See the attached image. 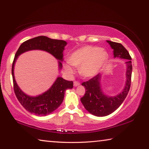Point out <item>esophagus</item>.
<instances>
[{
    "mask_svg": "<svg viewBox=\"0 0 149 149\" xmlns=\"http://www.w3.org/2000/svg\"><path fill=\"white\" fill-rule=\"evenodd\" d=\"M80 85V84L78 81H75L74 82V85L75 87H77V86H79V85Z\"/></svg>",
    "mask_w": 149,
    "mask_h": 149,
    "instance_id": "1",
    "label": "esophagus"
}]
</instances>
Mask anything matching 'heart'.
I'll use <instances>...</instances> for the list:
<instances>
[{
    "instance_id": "b5f03b06",
    "label": "heart",
    "mask_w": 149,
    "mask_h": 149,
    "mask_svg": "<svg viewBox=\"0 0 149 149\" xmlns=\"http://www.w3.org/2000/svg\"><path fill=\"white\" fill-rule=\"evenodd\" d=\"M108 58L107 51L97 47L84 46L75 50L70 54L68 61L64 63V68L67 74L72 75L74 67H79L80 74L85 77L95 76L100 72Z\"/></svg>"
}]
</instances>
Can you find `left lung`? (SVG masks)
<instances>
[{"label": "left lung", "mask_w": 149, "mask_h": 149, "mask_svg": "<svg viewBox=\"0 0 149 149\" xmlns=\"http://www.w3.org/2000/svg\"><path fill=\"white\" fill-rule=\"evenodd\" d=\"M112 49L114 50V57L120 58L127 60L126 65V83L124 89L122 93L114 97H109L104 94L100 84L101 75L97 74L87 81L82 83L84 86L85 93L83 97L81 98L83 105L85 109L91 114L96 116H106L119 108L122 104L123 100L127 97L131 86L132 80V58L129 52L122 44L118 42L107 41Z\"/></svg>", "instance_id": "8db88e82"}]
</instances>
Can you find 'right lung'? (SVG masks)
Wrapping results in <instances>:
<instances>
[{
  "mask_svg": "<svg viewBox=\"0 0 149 149\" xmlns=\"http://www.w3.org/2000/svg\"><path fill=\"white\" fill-rule=\"evenodd\" d=\"M67 42L63 40L52 39L45 36H39L27 40L20 45L15 54L12 67L14 91L17 100L25 109L31 114L43 116L50 114L57 109L64 100V93L68 89H72L73 81L58 77L50 89L37 97L27 95L19 89L14 78V68L16 60L20 54L32 50H41L51 54L58 60L59 69L62 68L60 61L63 60V51Z\"/></svg>",
  "mask_w": 149,
  "mask_h": 149,
  "instance_id": "obj_1",
  "label": "right lung"
}]
</instances>
